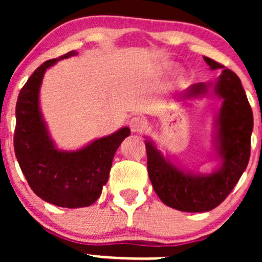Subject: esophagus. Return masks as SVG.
I'll use <instances>...</instances> for the list:
<instances>
[{
	"label": "esophagus",
	"instance_id": "1",
	"mask_svg": "<svg viewBox=\"0 0 262 262\" xmlns=\"http://www.w3.org/2000/svg\"><path fill=\"white\" fill-rule=\"evenodd\" d=\"M129 126H130L132 132H134V133H141V132L146 129L147 120L143 116H133L129 120Z\"/></svg>",
	"mask_w": 262,
	"mask_h": 262
}]
</instances>
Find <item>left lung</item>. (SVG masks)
I'll use <instances>...</instances> for the list:
<instances>
[{
	"mask_svg": "<svg viewBox=\"0 0 262 262\" xmlns=\"http://www.w3.org/2000/svg\"><path fill=\"white\" fill-rule=\"evenodd\" d=\"M210 70L222 68L213 84L214 95L223 100L215 119V148L221 166L212 173L182 171L161 153L150 139L146 141L147 167L156 194L168 207L181 212H209L233 190L248 165L253 115L241 80L228 68L204 57ZM212 83H195L179 96L196 99L208 95Z\"/></svg>",
	"mask_w": 262,
	"mask_h": 262,
	"instance_id": "left-lung-1",
	"label": "left lung"
}]
</instances>
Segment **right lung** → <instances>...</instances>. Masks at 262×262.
Wrapping results in <instances>:
<instances>
[{
	"mask_svg": "<svg viewBox=\"0 0 262 262\" xmlns=\"http://www.w3.org/2000/svg\"><path fill=\"white\" fill-rule=\"evenodd\" d=\"M76 54L72 50L36 68L16 102L14 148L21 171L39 198L62 208L90 207L99 199L116 149L130 134V129L124 126L77 150H60L54 146L39 107V91L46 71Z\"/></svg>",
	"mask_w": 262,
	"mask_h": 262,
	"instance_id": "right-lung-1",
	"label": "right lung"
}]
</instances>
